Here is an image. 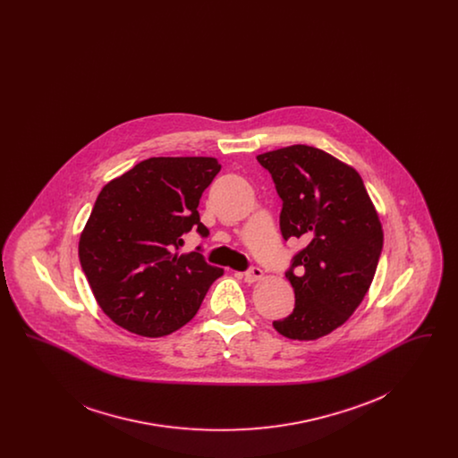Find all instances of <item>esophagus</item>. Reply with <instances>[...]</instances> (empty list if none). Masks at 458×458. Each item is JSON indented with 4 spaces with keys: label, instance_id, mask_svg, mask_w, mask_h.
I'll return each instance as SVG.
<instances>
[{
    "label": "esophagus",
    "instance_id": "1",
    "mask_svg": "<svg viewBox=\"0 0 458 458\" xmlns=\"http://www.w3.org/2000/svg\"><path fill=\"white\" fill-rule=\"evenodd\" d=\"M262 269L261 267H250V269H247L245 273H242V278L247 282V284H254V282H259L262 278Z\"/></svg>",
    "mask_w": 458,
    "mask_h": 458
}]
</instances>
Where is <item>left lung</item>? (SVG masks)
<instances>
[{
  "label": "left lung",
  "instance_id": "8db88e82",
  "mask_svg": "<svg viewBox=\"0 0 458 458\" xmlns=\"http://www.w3.org/2000/svg\"><path fill=\"white\" fill-rule=\"evenodd\" d=\"M258 161L284 200V239L305 243L286 271L295 309L273 327L290 340H318L342 327L369 290L383 249L379 215L360 174L318 148L295 144Z\"/></svg>",
  "mask_w": 458,
  "mask_h": 458
}]
</instances>
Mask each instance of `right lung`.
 Here are the masks:
<instances>
[{
    "instance_id": "add662e5",
    "label": "right lung",
    "mask_w": 458,
    "mask_h": 458,
    "mask_svg": "<svg viewBox=\"0 0 458 458\" xmlns=\"http://www.w3.org/2000/svg\"><path fill=\"white\" fill-rule=\"evenodd\" d=\"M216 157H149L108 182L79 240V258L103 312L140 336H165L196 316L223 269L200 252L180 254ZM199 249V247H197Z\"/></svg>"
}]
</instances>
